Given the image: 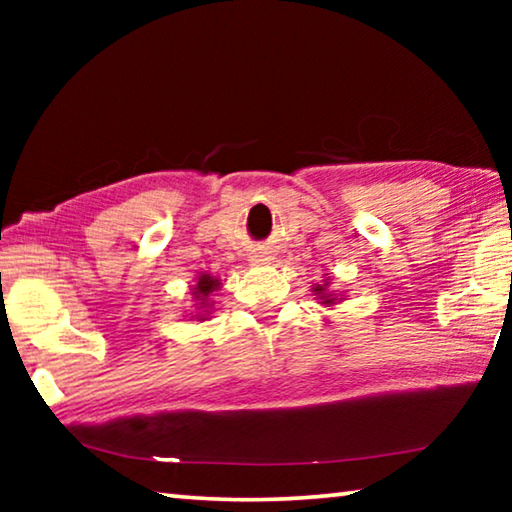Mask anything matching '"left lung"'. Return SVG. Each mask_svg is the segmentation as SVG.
I'll use <instances>...</instances> for the list:
<instances>
[{
	"mask_svg": "<svg viewBox=\"0 0 512 512\" xmlns=\"http://www.w3.org/2000/svg\"><path fill=\"white\" fill-rule=\"evenodd\" d=\"M327 287H329V282H327V280H323V284H314V287H311V291H314L316 296H318L320 305H325V307H334L336 302H341L343 298L336 296V293H329V291H327Z\"/></svg>",
	"mask_w": 512,
	"mask_h": 512,
	"instance_id": "left-lung-1",
	"label": "left lung"
}]
</instances>
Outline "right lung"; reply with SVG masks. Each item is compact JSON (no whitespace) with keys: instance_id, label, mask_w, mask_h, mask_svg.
I'll return each instance as SVG.
<instances>
[{"instance_id":"1","label":"right lung","mask_w":512,"mask_h":512,"mask_svg":"<svg viewBox=\"0 0 512 512\" xmlns=\"http://www.w3.org/2000/svg\"><path fill=\"white\" fill-rule=\"evenodd\" d=\"M221 289V280L219 277H214V275H210V273H201L196 277V284L192 287V298H194V302H196V311H194V316L189 314V318H196V320H207L210 318V314H212V302L214 300H210V296L214 291H219Z\"/></svg>"}]
</instances>
